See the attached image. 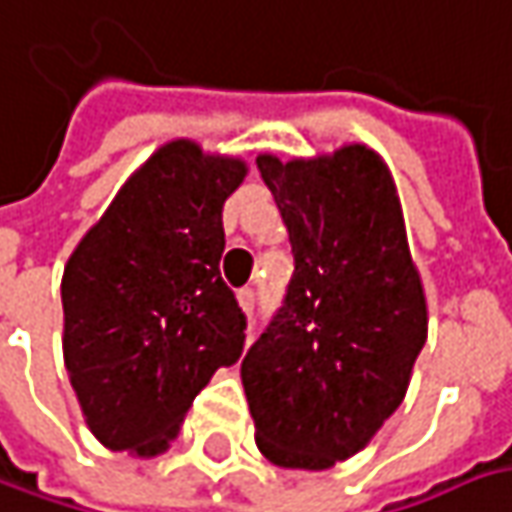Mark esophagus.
I'll use <instances>...</instances> for the list:
<instances>
[{"label": "esophagus", "instance_id": "esophagus-1", "mask_svg": "<svg viewBox=\"0 0 512 512\" xmlns=\"http://www.w3.org/2000/svg\"><path fill=\"white\" fill-rule=\"evenodd\" d=\"M237 298H240V307L252 316V313H255V289H252V286H243V289L237 292Z\"/></svg>", "mask_w": 512, "mask_h": 512}]
</instances>
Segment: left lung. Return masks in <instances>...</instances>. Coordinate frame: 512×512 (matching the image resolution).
I'll list each match as a JSON object with an SVG mask.
<instances>
[{
  "label": "left lung",
  "mask_w": 512,
  "mask_h": 512,
  "mask_svg": "<svg viewBox=\"0 0 512 512\" xmlns=\"http://www.w3.org/2000/svg\"><path fill=\"white\" fill-rule=\"evenodd\" d=\"M295 272L240 376L257 449L286 469L356 455L406 397L426 298L388 167L362 144L313 162L260 156Z\"/></svg>",
  "instance_id": "left-lung-1"
}]
</instances>
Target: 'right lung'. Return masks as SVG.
I'll list each match as a JSON object with an SVG mask.
<instances>
[{
	"mask_svg": "<svg viewBox=\"0 0 512 512\" xmlns=\"http://www.w3.org/2000/svg\"><path fill=\"white\" fill-rule=\"evenodd\" d=\"M237 159L170 141L112 199L63 272V359L92 435L156 455L217 368L240 359L246 313L223 281V202Z\"/></svg>",
	"mask_w": 512,
	"mask_h": 512,
	"instance_id": "add662e5",
	"label": "right lung"
}]
</instances>
